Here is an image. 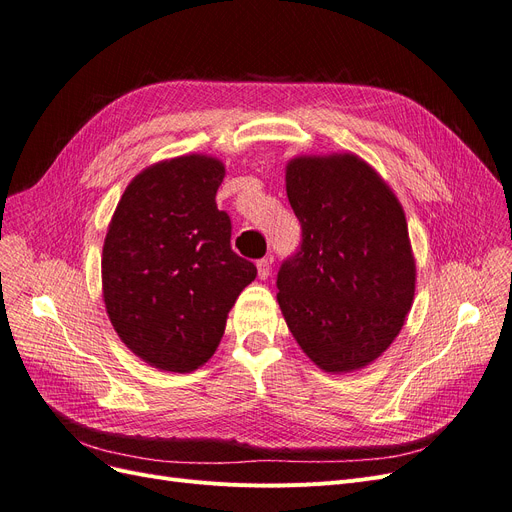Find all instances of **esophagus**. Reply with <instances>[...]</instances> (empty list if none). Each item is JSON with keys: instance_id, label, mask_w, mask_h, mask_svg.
<instances>
[{"instance_id": "esophagus-1", "label": "esophagus", "mask_w": 512, "mask_h": 512, "mask_svg": "<svg viewBox=\"0 0 512 512\" xmlns=\"http://www.w3.org/2000/svg\"><path fill=\"white\" fill-rule=\"evenodd\" d=\"M271 262H273V256H264V258H260V260L256 262L258 277H260V279H267V277L271 275Z\"/></svg>"}]
</instances>
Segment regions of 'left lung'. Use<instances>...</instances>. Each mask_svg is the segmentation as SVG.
<instances>
[{
	"mask_svg": "<svg viewBox=\"0 0 512 512\" xmlns=\"http://www.w3.org/2000/svg\"><path fill=\"white\" fill-rule=\"evenodd\" d=\"M285 189L302 239L277 273L281 313L321 370H359L388 349L414 300L405 214L357 155L298 157Z\"/></svg>",
	"mask_w": 512,
	"mask_h": 512,
	"instance_id": "1",
	"label": "left lung"
}]
</instances>
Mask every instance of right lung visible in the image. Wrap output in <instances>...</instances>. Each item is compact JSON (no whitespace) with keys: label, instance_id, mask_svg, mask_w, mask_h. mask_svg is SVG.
Instances as JSON below:
<instances>
[{"label":"right lung","instance_id":"1","mask_svg":"<svg viewBox=\"0 0 512 512\" xmlns=\"http://www.w3.org/2000/svg\"><path fill=\"white\" fill-rule=\"evenodd\" d=\"M218 159L187 155L138 174L121 195L102 248V292L128 349L168 372H193L224 334L231 306L256 277L231 248L218 210Z\"/></svg>","mask_w":512,"mask_h":512}]
</instances>
